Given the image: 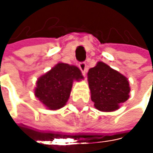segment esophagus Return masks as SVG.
I'll return each instance as SVG.
<instances>
[{
    "label": "esophagus",
    "mask_w": 153,
    "mask_h": 153,
    "mask_svg": "<svg viewBox=\"0 0 153 153\" xmlns=\"http://www.w3.org/2000/svg\"><path fill=\"white\" fill-rule=\"evenodd\" d=\"M79 69L81 70V72H82V74H83V75L85 76V75H86V73H87V71H88V67H87V64H86L85 62H82V63H79Z\"/></svg>",
    "instance_id": "esophagus-1"
}]
</instances>
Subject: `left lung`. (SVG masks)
Segmentation results:
<instances>
[{
  "mask_svg": "<svg viewBox=\"0 0 153 153\" xmlns=\"http://www.w3.org/2000/svg\"><path fill=\"white\" fill-rule=\"evenodd\" d=\"M88 81L91 100L99 111H113L129 97L128 79L103 62L88 70Z\"/></svg>",
  "mask_w": 153,
  "mask_h": 153,
  "instance_id": "8db88e82",
  "label": "left lung"
}]
</instances>
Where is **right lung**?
<instances>
[{
    "mask_svg": "<svg viewBox=\"0 0 153 153\" xmlns=\"http://www.w3.org/2000/svg\"><path fill=\"white\" fill-rule=\"evenodd\" d=\"M82 79L81 72L77 66L58 63L38 79L34 95L47 108L60 109L69 99L74 80Z\"/></svg>",
    "mask_w": 153,
    "mask_h": 153,
    "instance_id": "1",
    "label": "right lung"
}]
</instances>
